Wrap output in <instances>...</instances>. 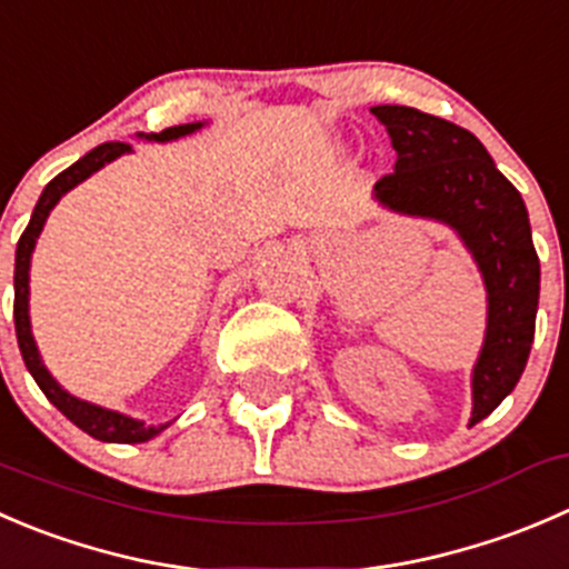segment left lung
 <instances>
[{
	"label": "left lung",
	"mask_w": 569,
	"mask_h": 569,
	"mask_svg": "<svg viewBox=\"0 0 569 569\" xmlns=\"http://www.w3.org/2000/svg\"><path fill=\"white\" fill-rule=\"evenodd\" d=\"M395 172L375 183L391 211L439 219L459 230L489 291V325L472 372V425L495 411L520 380L539 306V258L526 202L465 127L406 104H378Z\"/></svg>",
	"instance_id": "8db88e82"
}]
</instances>
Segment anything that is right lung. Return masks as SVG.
Wrapping results in <instances>:
<instances>
[{
	"instance_id": "right-lung-1",
	"label": "right lung",
	"mask_w": 569,
	"mask_h": 569,
	"mask_svg": "<svg viewBox=\"0 0 569 569\" xmlns=\"http://www.w3.org/2000/svg\"><path fill=\"white\" fill-rule=\"evenodd\" d=\"M197 127H202V124L167 127V130H161V132H150L147 138H152V141H172V138L189 136V132H194ZM130 150L132 147L124 144V141H104V144L93 147L88 156H82L80 161L71 163L69 169H63L58 178L49 180L47 189H43V194H41V200H38L36 211H32L30 224L24 228V233H21V239H19V247H16V272H13L16 339H19L21 358H24L27 369H30V375L36 378V383L41 386V391L47 395V400L52 402V406L58 408L63 417H69L77 428H82L88 437L99 439V442H124V445L147 442V439H152L156 433H161L167 425L150 428V425L124 417V413H116V411H108V408L91 406V402H86V400H77V397H71L69 391L60 389V386L54 383L52 375L47 372V367H43L41 356H38V347H36V341H32V333H30V313H27V302H30V256H32V247H36L38 233H41L43 222H47L49 211L58 206V200L66 194V191L74 189V186L82 183L88 174H93L97 169H102L104 163H110L113 158L124 156V152H130Z\"/></svg>"
}]
</instances>
